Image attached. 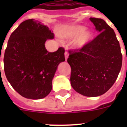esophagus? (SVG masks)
<instances>
[{"label": "esophagus", "mask_w": 127, "mask_h": 127, "mask_svg": "<svg viewBox=\"0 0 127 127\" xmlns=\"http://www.w3.org/2000/svg\"><path fill=\"white\" fill-rule=\"evenodd\" d=\"M64 57H65V60L66 61L68 57V53L67 51H65V53H64Z\"/></svg>", "instance_id": "esophagus-1"}]
</instances>
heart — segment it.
Listing matches in <instances>:
<instances>
[{
  "mask_svg": "<svg viewBox=\"0 0 127 127\" xmlns=\"http://www.w3.org/2000/svg\"><path fill=\"white\" fill-rule=\"evenodd\" d=\"M58 33L61 37L66 39L74 38L78 35L73 43L74 46L78 49L84 47L90 42L94 36L92 31L84 30V27L78 25L63 27L59 31Z\"/></svg>",
  "mask_w": 127,
  "mask_h": 127,
  "instance_id": "b5f03b06",
  "label": "heart"
}]
</instances>
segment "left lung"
<instances>
[{
	"label": "left lung",
	"instance_id": "8db88e82",
	"mask_svg": "<svg viewBox=\"0 0 127 127\" xmlns=\"http://www.w3.org/2000/svg\"><path fill=\"white\" fill-rule=\"evenodd\" d=\"M90 20L99 34L84 47L69 50L67 62L74 90L85 96L96 97L107 92L116 81L122 54L114 30L102 19Z\"/></svg>",
	"mask_w": 127,
	"mask_h": 127
}]
</instances>
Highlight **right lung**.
I'll list each match as a JSON object with an SVG mask.
<instances>
[{
    "instance_id": "add662e5",
    "label": "right lung",
    "mask_w": 127,
    "mask_h": 127,
    "mask_svg": "<svg viewBox=\"0 0 127 127\" xmlns=\"http://www.w3.org/2000/svg\"><path fill=\"white\" fill-rule=\"evenodd\" d=\"M47 26L34 19L24 21L11 34L4 55L8 81L22 96L39 99L52 90V80L60 63L65 61L64 49L48 52L45 43L53 39Z\"/></svg>"
}]
</instances>
